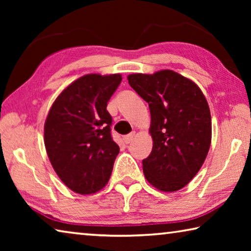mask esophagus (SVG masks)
Wrapping results in <instances>:
<instances>
[{"mask_svg": "<svg viewBox=\"0 0 251 251\" xmlns=\"http://www.w3.org/2000/svg\"><path fill=\"white\" fill-rule=\"evenodd\" d=\"M134 137H135V133H130V134H128V135H126L125 137H124V142H125L126 144H130L131 142H133Z\"/></svg>", "mask_w": 251, "mask_h": 251, "instance_id": "obj_1", "label": "esophagus"}]
</instances>
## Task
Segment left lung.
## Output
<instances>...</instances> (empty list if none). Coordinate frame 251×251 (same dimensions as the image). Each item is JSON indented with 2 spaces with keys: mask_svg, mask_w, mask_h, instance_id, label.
I'll return each instance as SVG.
<instances>
[{
  "mask_svg": "<svg viewBox=\"0 0 251 251\" xmlns=\"http://www.w3.org/2000/svg\"><path fill=\"white\" fill-rule=\"evenodd\" d=\"M131 88L151 110L152 150L143 159L146 179L161 192H176L199 172L211 142V117L196 84L171 70L128 75Z\"/></svg>",
  "mask_w": 251,
  "mask_h": 251,
  "instance_id": "obj_1",
  "label": "left lung"
}]
</instances>
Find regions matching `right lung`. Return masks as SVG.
I'll return each mask as SVG.
<instances>
[{"mask_svg":"<svg viewBox=\"0 0 251 251\" xmlns=\"http://www.w3.org/2000/svg\"><path fill=\"white\" fill-rule=\"evenodd\" d=\"M122 82L120 74H88L55 100L44 126L50 164L73 192H99L110 177L120 147L113 141L107 103Z\"/></svg>","mask_w":251,"mask_h":251,"instance_id":"1","label":"right lung"}]
</instances>
